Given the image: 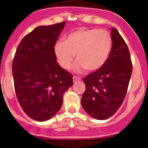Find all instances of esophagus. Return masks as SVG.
Wrapping results in <instances>:
<instances>
[{
    "label": "esophagus",
    "mask_w": 148,
    "mask_h": 148,
    "mask_svg": "<svg viewBox=\"0 0 148 148\" xmlns=\"http://www.w3.org/2000/svg\"><path fill=\"white\" fill-rule=\"evenodd\" d=\"M81 77H77V76L73 77V81H74V82H77V81H81Z\"/></svg>",
    "instance_id": "obj_1"
}]
</instances>
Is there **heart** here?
Listing matches in <instances>:
<instances>
[{"instance_id": "b5f03b06", "label": "heart", "mask_w": 148, "mask_h": 148, "mask_svg": "<svg viewBox=\"0 0 148 148\" xmlns=\"http://www.w3.org/2000/svg\"><path fill=\"white\" fill-rule=\"evenodd\" d=\"M111 47L112 38L108 31L79 28L70 33L64 41H57L53 45V53L63 69L71 67L75 53L76 60H78L74 67L76 71L84 69L96 71L104 65Z\"/></svg>"}]
</instances>
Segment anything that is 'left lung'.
Instances as JSON below:
<instances>
[{"instance_id": "8db88e82", "label": "left lung", "mask_w": 148, "mask_h": 148, "mask_svg": "<svg viewBox=\"0 0 148 148\" xmlns=\"http://www.w3.org/2000/svg\"><path fill=\"white\" fill-rule=\"evenodd\" d=\"M112 47L103 67L84 77L86 90L82 95L84 110L97 120L116 113L126 96L132 74L128 47L119 32L111 29Z\"/></svg>"}]
</instances>
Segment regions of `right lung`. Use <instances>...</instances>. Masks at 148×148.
Masks as SVG:
<instances>
[{"mask_svg": "<svg viewBox=\"0 0 148 148\" xmlns=\"http://www.w3.org/2000/svg\"><path fill=\"white\" fill-rule=\"evenodd\" d=\"M65 21L37 27L27 34L15 52L12 73L16 96L25 114L38 121L53 117L63 95L73 85V76L56 61L53 45Z\"/></svg>", "mask_w": 148, "mask_h": 148, "instance_id": "obj_1", "label": "right lung"}]
</instances>
